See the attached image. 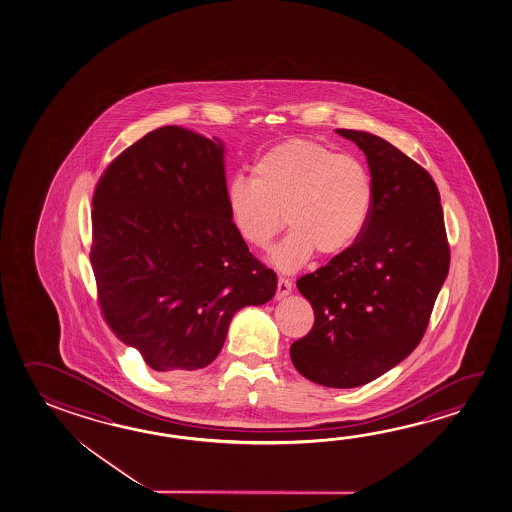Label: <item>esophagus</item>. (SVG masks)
I'll return each mask as SVG.
<instances>
[{"instance_id":"esophagus-1","label":"esophagus","mask_w":512,"mask_h":512,"mask_svg":"<svg viewBox=\"0 0 512 512\" xmlns=\"http://www.w3.org/2000/svg\"><path fill=\"white\" fill-rule=\"evenodd\" d=\"M290 292H292V283H290L288 279L279 278L278 290H276V297H278V299H283V297H286V295L290 294Z\"/></svg>"}]
</instances>
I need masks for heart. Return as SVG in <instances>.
<instances>
[{
	"mask_svg": "<svg viewBox=\"0 0 512 512\" xmlns=\"http://www.w3.org/2000/svg\"><path fill=\"white\" fill-rule=\"evenodd\" d=\"M226 204L234 231L256 249L272 242L285 213L290 233L270 261L294 272L315 251L338 256L360 238L373 208V181L356 157L335 154L315 139H288L256 159L251 179L229 181Z\"/></svg>",
	"mask_w": 512,
	"mask_h": 512,
	"instance_id": "heart-1",
	"label": "heart"
}]
</instances>
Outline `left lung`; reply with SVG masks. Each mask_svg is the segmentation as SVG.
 Returning <instances> with one entry per match:
<instances>
[{
    "label": "left lung",
    "mask_w": 512,
    "mask_h": 512,
    "mask_svg": "<svg viewBox=\"0 0 512 512\" xmlns=\"http://www.w3.org/2000/svg\"><path fill=\"white\" fill-rule=\"evenodd\" d=\"M337 132L364 150L373 208L346 252L297 279L315 321L290 358L310 382L351 389L387 373L421 342L448 276L450 243L441 195L423 166L369 132Z\"/></svg>",
    "instance_id": "left-lung-1"
}]
</instances>
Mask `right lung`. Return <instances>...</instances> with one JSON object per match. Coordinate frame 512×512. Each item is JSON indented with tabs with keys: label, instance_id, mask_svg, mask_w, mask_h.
Instances as JSON below:
<instances>
[{
	"label": "right lung",
	"instance_id": "right-lung-1",
	"mask_svg": "<svg viewBox=\"0 0 512 512\" xmlns=\"http://www.w3.org/2000/svg\"><path fill=\"white\" fill-rule=\"evenodd\" d=\"M224 145L166 125L123 150L96 182L91 265L107 326L157 373L204 369L243 306L278 278L236 234Z\"/></svg>",
	"mask_w": 512,
	"mask_h": 512
}]
</instances>
